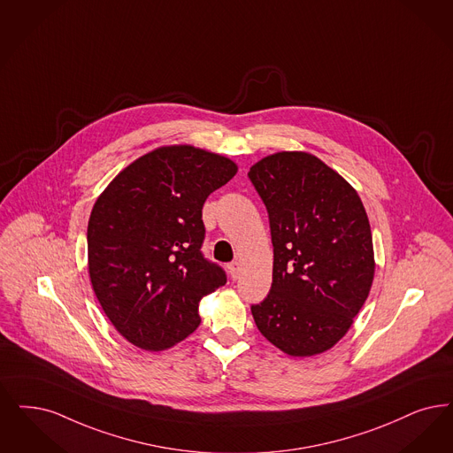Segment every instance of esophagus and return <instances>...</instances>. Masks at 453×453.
Returning <instances> with one entry per match:
<instances>
[{
	"label": "esophagus",
	"mask_w": 453,
	"mask_h": 453,
	"mask_svg": "<svg viewBox=\"0 0 453 453\" xmlns=\"http://www.w3.org/2000/svg\"><path fill=\"white\" fill-rule=\"evenodd\" d=\"M227 270H229L231 278H233V280H237V278H239V274H241V263H237V261L231 263V265L227 266Z\"/></svg>",
	"instance_id": "34e87169"
}]
</instances>
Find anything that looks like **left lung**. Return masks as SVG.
Wrapping results in <instances>:
<instances>
[{"instance_id": "1", "label": "left lung", "mask_w": 453, "mask_h": 453, "mask_svg": "<svg viewBox=\"0 0 453 453\" xmlns=\"http://www.w3.org/2000/svg\"><path fill=\"white\" fill-rule=\"evenodd\" d=\"M266 205L273 283L251 307L259 332L293 357L337 344L374 280L369 219L356 188L320 158L280 151L248 173Z\"/></svg>"}]
</instances>
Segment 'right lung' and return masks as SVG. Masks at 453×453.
<instances>
[{
    "instance_id": "add662e5",
    "label": "right lung",
    "mask_w": 453,
    "mask_h": 453,
    "mask_svg": "<svg viewBox=\"0 0 453 453\" xmlns=\"http://www.w3.org/2000/svg\"><path fill=\"white\" fill-rule=\"evenodd\" d=\"M237 172L233 160L190 145L160 146L121 170L92 207V290L116 330L165 350L200 324L199 302L226 285L200 253L205 199Z\"/></svg>"
}]
</instances>
